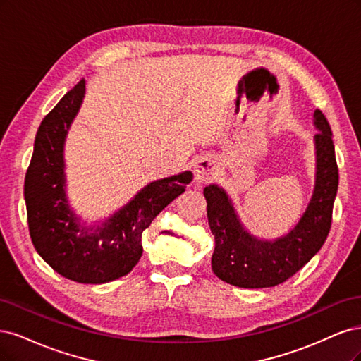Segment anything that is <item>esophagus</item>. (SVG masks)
Wrapping results in <instances>:
<instances>
[{"label": "esophagus", "instance_id": "obj_1", "mask_svg": "<svg viewBox=\"0 0 361 361\" xmlns=\"http://www.w3.org/2000/svg\"><path fill=\"white\" fill-rule=\"evenodd\" d=\"M195 176L197 183H207L214 176V161L208 157H202L196 161Z\"/></svg>", "mask_w": 361, "mask_h": 361}]
</instances>
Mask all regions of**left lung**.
Segmentation results:
<instances>
[{
	"label": "left lung",
	"mask_w": 361,
	"mask_h": 361,
	"mask_svg": "<svg viewBox=\"0 0 361 361\" xmlns=\"http://www.w3.org/2000/svg\"><path fill=\"white\" fill-rule=\"evenodd\" d=\"M315 190L297 226L276 241H261L244 229L228 195L216 184L204 189L208 225L214 235L213 271L240 288H269L282 283L315 257L331 228L333 204L339 185L331 127L315 111Z\"/></svg>",
	"instance_id": "obj_1"
}]
</instances>
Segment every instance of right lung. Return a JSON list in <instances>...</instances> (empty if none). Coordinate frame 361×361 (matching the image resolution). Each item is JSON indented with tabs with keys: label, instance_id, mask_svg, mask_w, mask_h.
Masks as SVG:
<instances>
[{
	"label": "right lung",
	"instance_id": "right-lung-1",
	"mask_svg": "<svg viewBox=\"0 0 361 361\" xmlns=\"http://www.w3.org/2000/svg\"><path fill=\"white\" fill-rule=\"evenodd\" d=\"M85 92V79L67 91L46 115L25 173L28 229L40 257L61 276L79 283H104L130 273L142 257V232L185 190L193 176L149 183L96 232L80 226L66 200L64 139Z\"/></svg>",
	"mask_w": 361,
	"mask_h": 361
}]
</instances>
